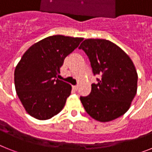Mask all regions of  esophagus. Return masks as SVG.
Returning a JSON list of instances; mask_svg holds the SVG:
<instances>
[{
    "label": "esophagus",
    "mask_w": 152,
    "mask_h": 152,
    "mask_svg": "<svg viewBox=\"0 0 152 152\" xmlns=\"http://www.w3.org/2000/svg\"><path fill=\"white\" fill-rule=\"evenodd\" d=\"M72 88H73V89L75 90V91H77V89H78V86H77V85H74V86H72Z\"/></svg>",
    "instance_id": "obj_1"
}]
</instances>
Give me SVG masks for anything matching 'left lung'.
I'll return each instance as SVG.
<instances>
[{
  "mask_svg": "<svg viewBox=\"0 0 152 152\" xmlns=\"http://www.w3.org/2000/svg\"><path fill=\"white\" fill-rule=\"evenodd\" d=\"M79 49L88 56L94 75L101 76L91 84V94L80 97L86 112L103 123L123 116L137 92L138 75L131 58L107 39H85Z\"/></svg>",
  "mask_w": 152,
  "mask_h": 152,
  "instance_id": "obj_1",
  "label": "left lung"
}]
</instances>
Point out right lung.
<instances>
[{
    "instance_id": "add662e5",
    "label": "right lung",
    "mask_w": 152,
    "mask_h": 152,
    "mask_svg": "<svg viewBox=\"0 0 152 152\" xmlns=\"http://www.w3.org/2000/svg\"><path fill=\"white\" fill-rule=\"evenodd\" d=\"M83 38L49 36L29 47L14 72L17 94L26 112L39 120L51 119L64 107L72 86L58 80L64 58Z\"/></svg>"
}]
</instances>
